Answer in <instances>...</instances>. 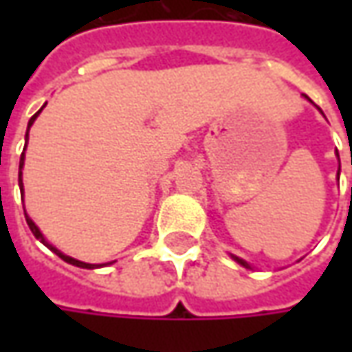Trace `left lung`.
I'll use <instances>...</instances> for the list:
<instances>
[{
  "label": "left lung",
  "instance_id": "obj_1",
  "mask_svg": "<svg viewBox=\"0 0 352 352\" xmlns=\"http://www.w3.org/2000/svg\"><path fill=\"white\" fill-rule=\"evenodd\" d=\"M305 100H307V102H311V100H309L307 96H305ZM318 109H319V107H318ZM339 172H341V162H339ZM339 172H337V178H339ZM231 258H233L235 263L241 264V266H245V268H250V264L247 263V261H243V258H239V256H235V254H231Z\"/></svg>",
  "mask_w": 352,
  "mask_h": 352
}]
</instances>
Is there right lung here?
Instances as JSON below:
<instances>
[{
    "label": "right lung",
    "mask_w": 352,
    "mask_h": 352,
    "mask_svg": "<svg viewBox=\"0 0 352 352\" xmlns=\"http://www.w3.org/2000/svg\"><path fill=\"white\" fill-rule=\"evenodd\" d=\"M43 107H45V105H43ZM43 107H41V109H38V111H36V113H34L31 119H29V125H27V135H25V141H29V129H31V125L34 123V119L38 117V113L43 111ZM25 148H27V142H25ZM25 148H23V155H21V160H19V188H21V192H23V166H25ZM21 196H23V194H21ZM25 219H27V225H29V229L33 231V235L36 236V239H38V241H41V243H43L45 247H48V249L52 250L54 254H58V256H60L64 263L74 264V266H78V268H88V270H91V268H102V266H107V264H111V263L89 264V263H82V261H76V258H72V256H68V254L60 252V250L56 249V247H52V245L48 243L47 239H45V235L41 233V229H38V227L34 225V221L31 219V217H29V215H27V213H25Z\"/></svg>",
    "instance_id": "1"
}]
</instances>
